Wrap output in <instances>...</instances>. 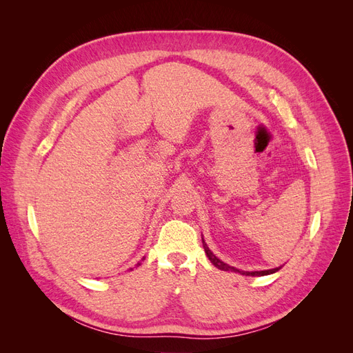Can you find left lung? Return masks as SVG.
<instances>
[{"label": "left lung", "mask_w": 353, "mask_h": 353, "mask_svg": "<svg viewBox=\"0 0 353 353\" xmlns=\"http://www.w3.org/2000/svg\"><path fill=\"white\" fill-rule=\"evenodd\" d=\"M201 241H203V248H205V252H206V254H208L209 261H210L213 265H215L218 270H221V271L239 272V274H241V275H249V276H262V275H270V274H274V272H276L279 270H281V266H279V268H274V270H265V271H240V270H237V268H234V266H230V265H227L225 262H222L221 259H218L216 256L213 254V253L209 250L208 244L205 243V240H203V237H201Z\"/></svg>", "instance_id": "8db88e82"}]
</instances>
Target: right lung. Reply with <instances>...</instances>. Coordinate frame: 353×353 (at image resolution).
<instances>
[{"label": "right lung", "instance_id": "1", "mask_svg": "<svg viewBox=\"0 0 353 353\" xmlns=\"http://www.w3.org/2000/svg\"><path fill=\"white\" fill-rule=\"evenodd\" d=\"M138 265H140V263H138Z\"/></svg>", "mask_w": 353, "mask_h": 353}]
</instances>
